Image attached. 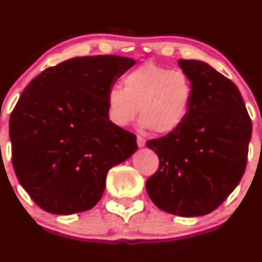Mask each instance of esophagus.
<instances>
[{
	"instance_id": "1",
	"label": "esophagus",
	"mask_w": 262,
	"mask_h": 262,
	"mask_svg": "<svg viewBox=\"0 0 262 262\" xmlns=\"http://www.w3.org/2000/svg\"><path fill=\"white\" fill-rule=\"evenodd\" d=\"M137 144H138V147H141V148L146 146V139H144V137L137 136Z\"/></svg>"
}]
</instances>
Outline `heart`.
I'll use <instances>...</instances> for the list:
<instances>
[{"label": "heart", "mask_w": 262, "mask_h": 262, "mask_svg": "<svg viewBox=\"0 0 262 262\" xmlns=\"http://www.w3.org/2000/svg\"><path fill=\"white\" fill-rule=\"evenodd\" d=\"M192 96L191 80L184 71L146 63L124 76L123 90L112 87L107 91V118L123 128L137 118L139 107L143 128L168 134L185 121Z\"/></svg>", "instance_id": "1"}]
</instances>
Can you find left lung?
Wrapping results in <instances>:
<instances>
[{"mask_svg": "<svg viewBox=\"0 0 262 262\" xmlns=\"http://www.w3.org/2000/svg\"><path fill=\"white\" fill-rule=\"evenodd\" d=\"M194 96L180 128L147 142L160 158L146 182L160 209L180 216L213 212L244 176L252 124L236 84L208 63L179 59Z\"/></svg>", "mask_w": 262, "mask_h": 262, "instance_id": "8db88e82", "label": "left lung"}]
</instances>
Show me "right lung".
<instances>
[{"mask_svg":"<svg viewBox=\"0 0 262 262\" xmlns=\"http://www.w3.org/2000/svg\"><path fill=\"white\" fill-rule=\"evenodd\" d=\"M136 60L77 57L44 70L10 116L12 165L21 186L46 212L91 209L107 171L137 150V137L107 118L106 95Z\"/></svg>","mask_w":262,"mask_h":262,"instance_id":"1","label":"right lung"}]
</instances>
